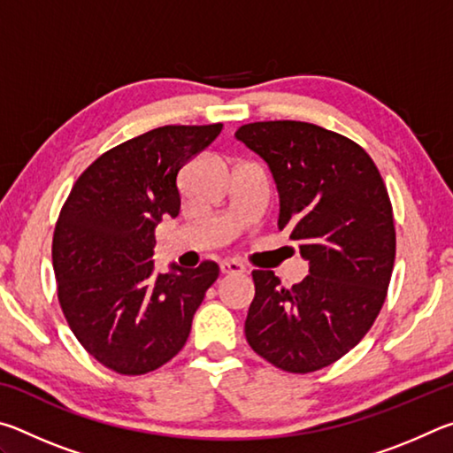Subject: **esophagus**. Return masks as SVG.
Here are the masks:
<instances>
[{"label": "esophagus", "instance_id": "esophagus-1", "mask_svg": "<svg viewBox=\"0 0 453 453\" xmlns=\"http://www.w3.org/2000/svg\"><path fill=\"white\" fill-rule=\"evenodd\" d=\"M219 267H221V273H226V275H229V273H243L245 272L243 264L235 262V259H226V262H221Z\"/></svg>", "mask_w": 453, "mask_h": 453}]
</instances>
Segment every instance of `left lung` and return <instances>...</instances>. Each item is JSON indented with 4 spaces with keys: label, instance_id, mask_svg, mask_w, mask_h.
Masks as SVG:
<instances>
[{
    "label": "left lung",
    "instance_id": "8db88e82",
    "mask_svg": "<svg viewBox=\"0 0 453 453\" xmlns=\"http://www.w3.org/2000/svg\"><path fill=\"white\" fill-rule=\"evenodd\" d=\"M235 137L270 167L278 227L310 262L291 288L254 270L245 337L283 372L321 370L357 346L386 302L395 259L386 183L362 145L305 121H256Z\"/></svg>",
    "mask_w": 453,
    "mask_h": 453
}]
</instances>
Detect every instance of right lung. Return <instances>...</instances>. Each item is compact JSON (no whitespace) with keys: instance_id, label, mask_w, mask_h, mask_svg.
<instances>
[{"instance_id":"right-lung-1","label":"right lung","mask_w":453,"mask_h":453,"mask_svg":"<svg viewBox=\"0 0 453 453\" xmlns=\"http://www.w3.org/2000/svg\"><path fill=\"white\" fill-rule=\"evenodd\" d=\"M164 126L99 156L67 196L53 232L58 297L89 356L121 375L157 370L186 346L191 319L219 275L153 272L156 227L180 213L178 175L221 132Z\"/></svg>"}]
</instances>
